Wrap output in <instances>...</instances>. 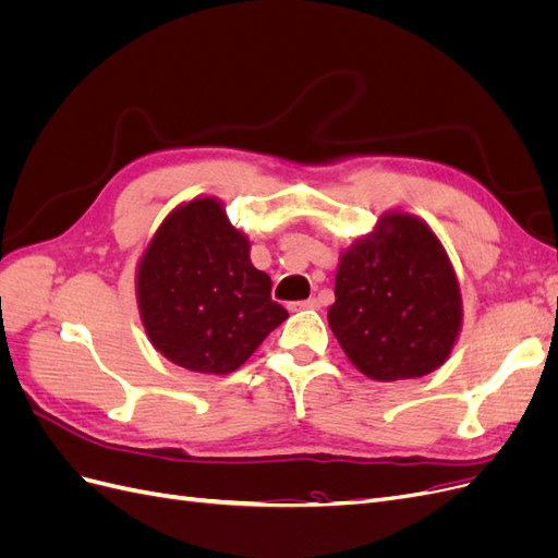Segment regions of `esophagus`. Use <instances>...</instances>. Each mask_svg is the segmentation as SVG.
<instances>
[{
	"mask_svg": "<svg viewBox=\"0 0 558 558\" xmlns=\"http://www.w3.org/2000/svg\"><path fill=\"white\" fill-rule=\"evenodd\" d=\"M293 310H318V300L316 298H307L302 302H293Z\"/></svg>",
	"mask_w": 558,
	"mask_h": 558,
	"instance_id": "obj_1",
	"label": "esophagus"
}]
</instances>
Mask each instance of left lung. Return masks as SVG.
<instances>
[{
  "label": "left lung",
  "mask_w": 558,
  "mask_h": 558,
  "mask_svg": "<svg viewBox=\"0 0 558 558\" xmlns=\"http://www.w3.org/2000/svg\"><path fill=\"white\" fill-rule=\"evenodd\" d=\"M328 324L369 379L435 373L459 340L463 300L430 226L408 211L381 214L375 230L340 256Z\"/></svg>",
  "instance_id": "8db88e82"
}]
</instances>
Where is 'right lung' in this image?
Returning <instances> with one entry per match:
<instances>
[{
    "label": "right lung",
    "instance_id": "1",
    "mask_svg": "<svg viewBox=\"0 0 558 558\" xmlns=\"http://www.w3.org/2000/svg\"><path fill=\"white\" fill-rule=\"evenodd\" d=\"M248 251V238L216 197L185 202L160 223L134 283L144 330L167 361L228 375L289 318Z\"/></svg>",
    "mask_w": 558,
    "mask_h": 558
}]
</instances>
